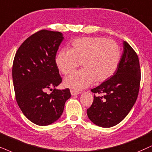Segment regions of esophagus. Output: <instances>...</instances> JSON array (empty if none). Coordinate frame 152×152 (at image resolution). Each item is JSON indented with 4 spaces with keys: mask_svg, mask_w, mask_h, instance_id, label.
Segmentation results:
<instances>
[{
    "mask_svg": "<svg viewBox=\"0 0 152 152\" xmlns=\"http://www.w3.org/2000/svg\"><path fill=\"white\" fill-rule=\"evenodd\" d=\"M70 93H71V94L72 95V96H75V95L79 94L80 92L79 91H76V90H73V89H71Z\"/></svg>",
    "mask_w": 152,
    "mask_h": 152,
    "instance_id": "34e87169",
    "label": "esophagus"
}]
</instances>
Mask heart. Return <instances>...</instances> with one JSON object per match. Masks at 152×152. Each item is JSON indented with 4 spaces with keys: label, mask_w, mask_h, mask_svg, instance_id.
Segmentation results:
<instances>
[{
    "label": "heart",
    "mask_w": 152,
    "mask_h": 152,
    "mask_svg": "<svg viewBox=\"0 0 152 152\" xmlns=\"http://www.w3.org/2000/svg\"><path fill=\"white\" fill-rule=\"evenodd\" d=\"M121 58L117 43L103 37H82L71 42L70 50L63 49L56 57L60 72L67 75L82 63L84 70L72 73L64 85L72 89H83L96 81L102 83L115 74Z\"/></svg>",
    "instance_id": "1"
}]
</instances>
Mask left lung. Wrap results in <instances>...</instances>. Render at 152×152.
<instances>
[{
    "label": "left lung",
    "instance_id": "1",
    "mask_svg": "<svg viewBox=\"0 0 152 152\" xmlns=\"http://www.w3.org/2000/svg\"><path fill=\"white\" fill-rule=\"evenodd\" d=\"M140 80L138 56L128 43L123 42V53L114 75L91 89L95 94L91 107L87 110L90 121L102 128H110L121 123L136 102Z\"/></svg>",
    "mask_w": 152,
    "mask_h": 152
}]
</instances>
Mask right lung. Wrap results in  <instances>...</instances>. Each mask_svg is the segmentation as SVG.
Segmentation results:
<instances>
[{"label":"right lung","instance_id":"add662e5","mask_svg":"<svg viewBox=\"0 0 152 152\" xmlns=\"http://www.w3.org/2000/svg\"><path fill=\"white\" fill-rule=\"evenodd\" d=\"M63 40V34L42 29L28 37L17 50L12 65L15 99L22 112L38 125L57 121L71 96L70 89H48L62 82L56 56Z\"/></svg>","mask_w":152,"mask_h":152}]
</instances>
